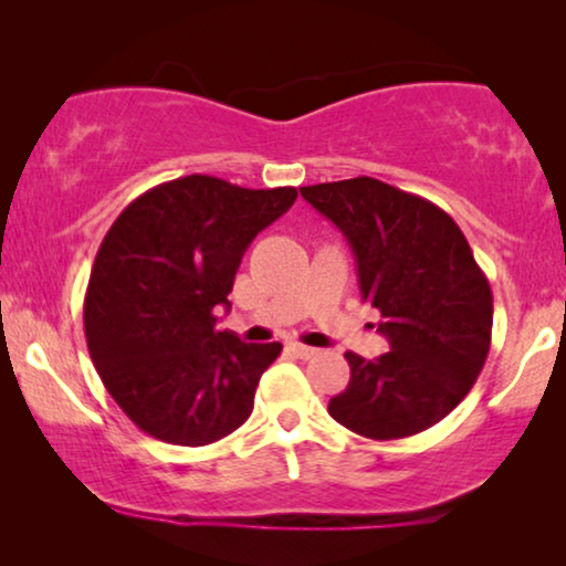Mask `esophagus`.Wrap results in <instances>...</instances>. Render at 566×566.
I'll return each instance as SVG.
<instances>
[{"mask_svg":"<svg viewBox=\"0 0 566 566\" xmlns=\"http://www.w3.org/2000/svg\"><path fill=\"white\" fill-rule=\"evenodd\" d=\"M289 350H291V353H296L298 358H304V360L314 358V355L319 353V350H314V347H308V345H301V343H291V345H289Z\"/></svg>","mask_w":566,"mask_h":566,"instance_id":"esophagus-1","label":"esophagus"}]
</instances>
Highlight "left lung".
Listing matches in <instances>:
<instances>
[{"mask_svg": "<svg viewBox=\"0 0 566 566\" xmlns=\"http://www.w3.org/2000/svg\"><path fill=\"white\" fill-rule=\"evenodd\" d=\"M343 231L363 301L378 308L389 353H345L350 384L329 415L374 440L415 436L443 420L474 386L492 339V291L443 208L374 177L301 188Z\"/></svg>", "mask_w": 566, "mask_h": 566, "instance_id": "1", "label": "left lung"}]
</instances>
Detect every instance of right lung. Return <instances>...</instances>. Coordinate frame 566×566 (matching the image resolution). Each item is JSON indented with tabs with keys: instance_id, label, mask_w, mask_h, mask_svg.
Segmentation results:
<instances>
[{
	"instance_id": "1",
	"label": "right lung",
	"mask_w": 566,
	"mask_h": 566,
	"mask_svg": "<svg viewBox=\"0 0 566 566\" xmlns=\"http://www.w3.org/2000/svg\"><path fill=\"white\" fill-rule=\"evenodd\" d=\"M296 188L250 190L188 175L138 196L107 231L84 296V335L105 389L134 424L208 446L244 424L281 343L219 332L247 247Z\"/></svg>"
}]
</instances>
